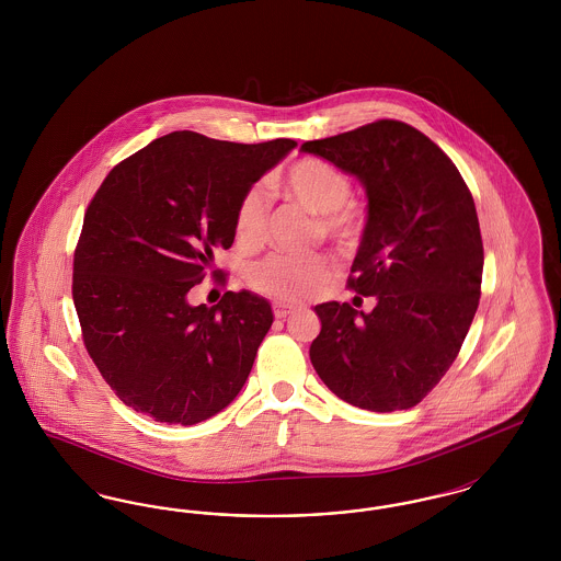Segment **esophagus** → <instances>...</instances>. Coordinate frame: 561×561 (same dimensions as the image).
Listing matches in <instances>:
<instances>
[{
    "label": "esophagus",
    "instance_id": "34e87169",
    "mask_svg": "<svg viewBox=\"0 0 561 561\" xmlns=\"http://www.w3.org/2000/svg\"><path fill=\"white\" fill-rule=\"evenodd\" d=\"M296 311V307L294 305H286V302H273V316L277 318V320H284V318H288L290 313Z\"/></svg>",
    "mask_w": 561,
    "mask_h": 561
}]
</instances>
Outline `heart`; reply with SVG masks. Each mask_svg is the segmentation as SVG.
<instances>
[{
	"mask_svg": "<svg viewBox=\"0 0 561 561\" xmlns=\"http://www.w3.org/2000/svg\"><path fill=\"white\" fill-rule=\"evenodd\" d=\"M282 193L298 206L316 213L313 236L336 241L353 250L364 238V214L353 202V183L345 170L320 158H300L279 176ZM268 197L263 187H250L238 202L233 216L236 241L243 250H254L265 240ZM336 261L330 252H273L248 273L252 290L279 300L309 298L334 277Z\"/></svg>",
	"mask_w": 561,
	"mask_h": 561,
	"instance_id": "heart-1",
	"label": "heart"
}]
</instances>
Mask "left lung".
I'll list each match as a JSON object with an SVG mask.
<instances>
[{"label": "left lung", "instance_id": "left-lung-1", "mask_svg": "<svg viewBox=\"0 0 561 561\" xmlns=\"http://www.w3.org/2000/svg\"><path fill=\"white\" fill-rule=\"evenodd\" d=\"M300 151L364 183L368 222L347 288L378 300L362 320L348 302L318 305L311 364L351 405L414 408L450 370L480 305L483 243L473 195L453 160L398 119L307 140Z\"/></svg>", "mask_w": 561, "mask_h": 561}]
</instances>
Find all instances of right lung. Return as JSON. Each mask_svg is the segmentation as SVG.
Instances as JSON below:
<instances>
[{"instance_id": "1", "label": "right lung", "mask_w": 561, "mask_h": 561, "mask_svg": "<svg viewBox=\"0 0 561 561\" xmlns=\"http://www.w3.org/2000/svg\"><path fill=\"white\" fill-rule=\"evenodd\" d=\"M179 130L119 161L94 193L73 254L81 339L115 396L165 425H195L240 393L273 323L267 300L187 294L231 248L241 195L290 149Z\"/></svg>"}]
</instances>
